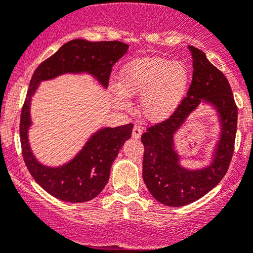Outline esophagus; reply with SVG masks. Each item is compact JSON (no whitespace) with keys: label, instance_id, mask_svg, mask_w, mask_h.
<instances>
[{"label":"esophagus","instance_id":"1","mask_svg":"<svg viewBox=\"0 0 253 253\" xmlns=\"http://www.w3.org/2000/svg\"><path fill=\"white\" fill-rule=\"evenodd\" d=\"M141 133H143V129H141L139 126H134L132 131V138L133 139H139Z\"/></svg>","mask_w":253,"mask_h":253}]
</instances>
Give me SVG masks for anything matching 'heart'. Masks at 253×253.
I'll return each instance as SVG.
<instances>
[{"instance_id":"1","label":"heart","mask_w":253,"mask_h":253,"mask_svg":"<svg viewBox=\"0 0 253 253\" xmlns=\"http://www.w3.org/2000/svg\"><path fill=\"white\" fill-rule=\"evenodd\" d=\"M191 72L181 61L166 57H139L127 63L120 73V85H112L119 108L128 107V96H140L139 109L149 121L167 120L185 99Z\"/></svg>"}]
</instances>
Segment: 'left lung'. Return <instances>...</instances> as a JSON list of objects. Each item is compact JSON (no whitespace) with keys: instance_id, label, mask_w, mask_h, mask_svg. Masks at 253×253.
<instances>
[{"instance_id":"8db88e82","label":"left lung","mask_w":253,"mask_h":253,"mask_svg":"<svg viewBox=\"0 0 253 253\" xmlns=\"http://www.w3.org/2000/svg\"><path fill=\"white\" fill-rule=\"evenodd\" d=\"M188 49L193 59V77L187 96L170 118L149 127L141 135L145 149L144 182L157 202L173 208L198 201L221 181L228 170L237 134L238 108L228 80L202 50L191 45ZM201 104L215 109L220 137L209 165L198 169H185L179 165L173 137Z\"/></svg>"}]
</instances>
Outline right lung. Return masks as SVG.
<instances>
[{
  "label": "right lung",
  "instance_id": "right-lung-1",
  "mask_svg": "<svg viewBox=\"0 0 253 253\" xmlns=\"http://www.w3.org/2000/svg\"><path fill=\"white\" fill-rule=\"evenodd\" d=\"M127 50L128 45L118 41L73 40L63 44L54 55L43 61L33 73L20 118L23 156L36 182L60 201L84 203L102 192L109 180L114 160L125 141L131 138L133 125L98 129L86 140L82 150L71 161L59 167H49L36 158L30 146L32 97L42 82L68 73L90 74L99 85L107 88L113 66Z\"/></svg>",
  "mask_w": 253,
  "mask_h": 253
}]
</instances>
